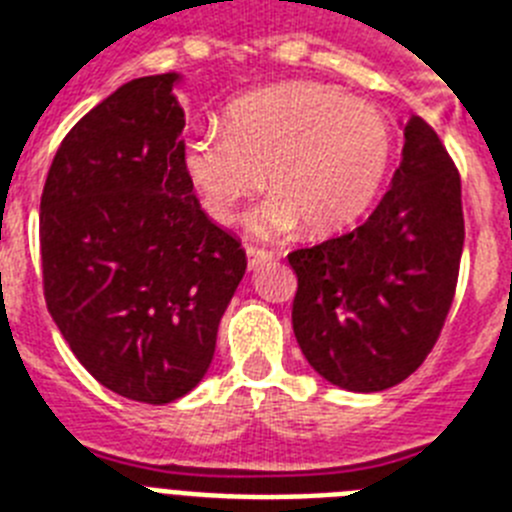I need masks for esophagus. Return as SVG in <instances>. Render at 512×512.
Here are the masks:
<instances>
[{
  "label": "esophagus",
  "mask_w": 512,
  "mask_h": 512,
  "mask_svg": "<svg viewBox=\"0 0 512 512\" xmlns=\"http://www.w3.org/2000/svg\"><path fill=\"white\" fill-rule=\"evenodd\" d=\"M246 256H248V269L256 271L261 269L264 264H269L271 259H274V253L271 251H264V248H246Z\"/></svg>",
  "instance_id": "obj_1"
}]
</instances>
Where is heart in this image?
I'll return each mask as SVG.
<instances>
[{"mask_svg": "<svg viewBox=\"0 0 512 512\" xmlns=\"http://www.w3.org/2000/svg\"><path fill=\"white\" fill-rule=\"evenodd\" d=\"M392 156L395 138L377 107L295 81L235 99L223 130L187 140L184 169L215 223H233L266 176L271 197L253 212L256 233L274 238L302 223L310 235H330L369 210Z\"/></svg>", "mask_w": 512, "mask_h": 512, "instance_id": "heart-1", "label": "heart"}]
</instances>
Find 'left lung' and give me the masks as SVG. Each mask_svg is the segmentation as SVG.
I'll use <instances>...</instances> for the list:
<instances>
[{
    "mask_svg": "<svg viewBox=\"0 0 512 512\" xmlns=\"http://www.w3.org/2000/svg\"><path fill=\"white\" fill-rule=\"evenodd\" d=\"M400 125V169L366 223L287 256L297 343L325 382L348 392L390 390L423 364L459 277V174L428 122Z\"/></svg>",
    "mask_w": 512,
    "mask_h": 512,
    "instance_id": "1",
    "label": "left lung"
}]
</instances>
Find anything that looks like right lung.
I'll list each match as a JSON object with an SVG mask.
<instances>
[{
    "label": "right lung",
    "mask_w": 512,
    "mask_h": 512,
    "mask_svg": "<svg viewBox=\"0 0 512 512\" xmlns=\"http://www.w3.org/2000/svg\"><path fill=\"white\" fill-rule=\"evenodd\" d=\"M182 74L122 84L58 146L40 197L45 305L81 366L148 405L192 392L246 253L194 197Z\"/></svg>",
    "instance_id": "obj_1"
}]
</instances>
